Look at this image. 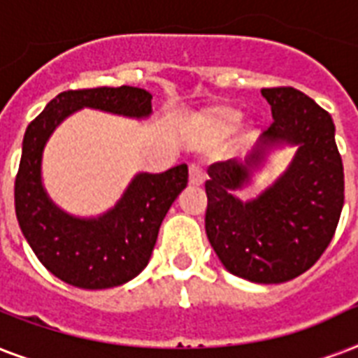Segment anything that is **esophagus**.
Here are the masks:
<instances>
[{"label": "esophagus", "mask_w": 358, "mask_h": 358, "mask_svg": "<svg viewBox=\"0 0 358 358\" xmlns=\"http://www.w3.org/2000/svg\"><path fill=\"white\" fill-rule=\"evenodd\" d=\"M204 180H206V174L202 173L201 169L196 167V165H191L189 167V182L193 185H202L204 184Z\"/></svg>", "instance_id": "34e87169"}]
</instances>
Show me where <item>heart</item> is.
I'll use <instances>...</instances> for the list:
<instances>
[{
  "label": "heart",
  "instance_id": "1",
  "mask_svg": "<svg viewBox=\"0 0 358 358\" xmlns=\"http://www.w3.org/2000/svg\"><path fill=\"white\" fill-rule=\"evenodd\" d=\"M241 113L236 106L230 103H217L196 115L193 119V129L195 135L204 143H213V141L223 139L232 129L238 126Z\"/></svg>",
  "mask_w": 358,
  "mask_h": 358
}]
</instances>
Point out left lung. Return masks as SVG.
<instances>
[{
    "label": "left lung",
    "instance_id": "1",
    "mask_svg": "<svg viewBox=\"0 0 358 358\" xmlns=\"http://www.w3.org/2000/svg\"><path fill=\"white\" fill-rule=\"evenodd\" d=\"M273 122L249 159L208 167L206 234L232 275L278 284L310 269L331 243L344 206V165L334 122L305 92L267 87ZM278 142L299 144L290 169L258 199L245 205L231 191L248 179V167Z\"/></svg>",
    "mask_w": 358,
    "mask_h": 358
}]
</instances>
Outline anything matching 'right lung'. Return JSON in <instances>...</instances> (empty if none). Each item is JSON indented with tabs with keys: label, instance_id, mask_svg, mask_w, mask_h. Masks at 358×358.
<instances>
[{
	"label": "right lung",
	"instance_id": "1",
	"mask_svg": "<svg viewBox=\"0 0 358 358\" xmlns=\"http://www.w3.org/2000/svg\"><path fill=\"white\" fill-rule=\"evenodd\" d=\"M80 108L146 117L152 111V94L122 85L76 89L53 98L25 129L14 208L27 243L48 271L78 288H113L146 267L163 217L187 185V165L162 174H137L119 204L102 217H70L44 193L41 159L55 126Z\"/></svg>",
	"mask_w": 358,
	"mask_h": 358
}]
</instances>
